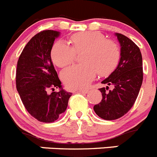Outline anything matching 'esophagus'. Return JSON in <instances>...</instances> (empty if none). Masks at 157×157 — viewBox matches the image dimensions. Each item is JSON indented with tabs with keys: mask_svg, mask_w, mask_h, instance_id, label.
Here are the masks:
<instances>
[{
	"mask_svg": "<svg viewBox=\"0 0 157 157\" xmlns=\"http://www.w3.org/2000/svg\"><path fill=\"white\" fill-rule=\"evenodd\" d=\"M88 91V90H87V89H80V90H78L76 92L77 93H82V94H86Z\"/></svg>",
	"mask_w": 157,
	"mask_h": 157,
	"instance_id": "esophagus-1",
	"label": "esophagus"
}]
</instances>
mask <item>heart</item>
Masks as SVG:
<instances>
[{
    "mask_svg": "<svg viewBox=\"0 0 157 157\" xmlns=\"http://www.w3.org/2000/svg\"><path fill=\"white\" fill-rule=\"evenodd\" d=\"M72 46L64 41H58L51 50L53 63L60 68L71 64L76 53L85 51L82 64L69 66L62 72L61 77L69 89H82L94 78L97 72L106 75L118 65L121 50L118 45L97 31L75 33L71 37Z\"/></svg>",
    "mask_w": 157,
    "mask_h": 157,
    "instance_id": "1",
    "label": "heart"
}]
</instances>
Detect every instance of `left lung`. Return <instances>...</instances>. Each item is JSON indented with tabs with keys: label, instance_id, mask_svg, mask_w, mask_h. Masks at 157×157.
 Returning a JSON list of instances; mask_svg holds the SVG:
<instances>
[{
	"label": "left lung",
	"instance_id": "obj_1",
	"mask_svg": "<svg viewBox=\"0 0 157 157\" xmlns=\"http://www.w3.org/2000/svg\"><path fill=\"white\" fill-rule=\"evenodd\" d=\"M121 45V59L115 70L101 82L114 89L99 88L102 100L94 106L98 116L104 120H116L129 111L134 104L143 82L142 55L139 47L124 35L116 33Z\"/></svg>",
	"mask_w": 157,
	"mask_h": 157
}]
</instances>
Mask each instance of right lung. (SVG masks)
I'll return each mask as SVG.
<instances>
[{
	"mask_svg": "<svg viewBox=\"0 0 157 157\" xmlns=\"http://www.w3.org/2000/svg\"><path fill=\"white\" fill-rule=\"evenodd\" d=\"M60 33L43 30L31 38L17 62L16 86L26 111L39 121L54 122L65 112L72 93L63 88L51 59L55 39ZM59 92L48 94L49 88Z\"/></svg>",
	"mask_w": 157,
	"mask_h": 157,
	"instance_id": "1",
	"label": "right lung"
}]
</instances>
